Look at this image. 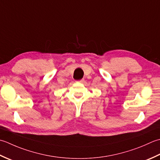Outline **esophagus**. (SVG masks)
<instances>
[{
	"label": "esophagus",
	"instance_id": "obj_1",
	"mask_svg": "<svg viewBox=\"0 0 160 160\" xmlns=\"http://www.w3.org/2000/svg\"><path fill=\"white\" fill-rule=\"evenodd\" d=\"M77 82H79V83H83L84 82V79H81V80H79V81H78Z\"/></svg>",
	"mask_w": 160,
	"mask_h": 160
}]
</instances>
